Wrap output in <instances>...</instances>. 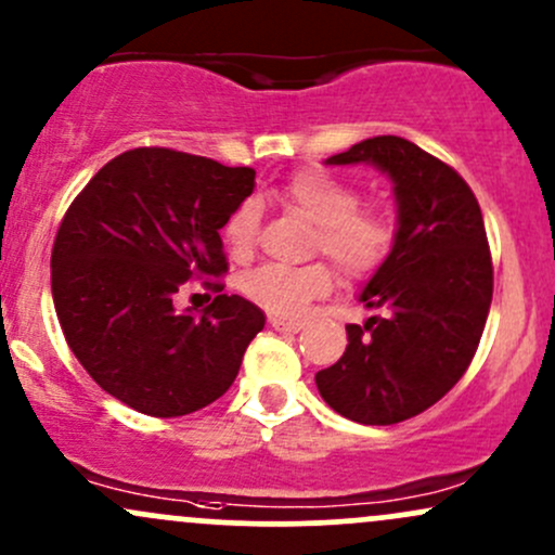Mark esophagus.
Segmentation results:
<instances>
[{"instance_id": "34e87169", "label": "esophagus", "mask_w": 555, "mask_h": 555, "mask_svg": "<svg viewBox=\"0 0 555 555\" xmlns=\"http://www.w3.org/2000/svg\"><path fill=\"white\" fill-rule=\"evenodd\" d=\"M271 326L276 328V332H292V334H297L306 324H302V321H287V319H276V315H273Z\"/></svg>"}]
</instances>
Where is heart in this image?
<instances>
[{
	"label": "heart",
	"mask_w": 555,
	"mask_h": 555,
	"mask_svg": "<svg viewBox=\"0 0 555 555\" xmlns=\"http://www.w3.org/2000/svg\"><path fill=\"white\" fill-rule=\"evenodd\" d=\"M287 208L315 223L310 253L326 255L352 282L371 279L382 271L398 242V227L385 205L361 203L356 184L321 168L292 173L282 186ZM260 210L255 203H242L223 227V242L231 258L245 260L258 242ZM242 295L258 308L282 319H297L310 302L334 289V271L328 263L302 268L260 266L242 276Z\"/></svg>",
	"instance_id": "b5f03b06"
}]
</instances>
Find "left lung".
I'll return each instance as SVG.
<instances>
[{
	"label": "left lung",
	"instance_id": "left-lung-1",
	"mask_svg": "<svg viewBox=\"0 0 555 555\" xmlns=\"http://www.w3.org/2000/svg\"><path fill=\"white\" fill-rule=\"evenodd\" d=\"M371 163L395 181L398 242L361 292L376 315L347 324V347L315 387L339 416L389 426L418 416L466 374L492 302V258L472 186L400 137H374L328 157Z\"/></svg>",
	"mask_w": 555,
	"mask_h": 555
}]
</instances>
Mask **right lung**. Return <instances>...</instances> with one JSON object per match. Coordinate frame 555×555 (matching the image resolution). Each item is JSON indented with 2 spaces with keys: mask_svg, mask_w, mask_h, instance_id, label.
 <instances>
[{
  "mask_svg": "<svg viewBox=\"0 0 555 555\" xmlns=\"http://www.w3.org/2000/svg\"><path fill=\"white\" fill-rule=\"evenodd\" d=\"M255 170L168 147L113 157L65 210L52 297L65 343L107 395L147 416H186L221 398L263 310L221 295V231L253 194ZM197 278L218 291L199 320L172 300Z\"/></svg>",
  "mask_w": 555,
  "mask_h": 555,
  "instance_id": "add662e5",
  "label": "right lung"
}]
</instances>
